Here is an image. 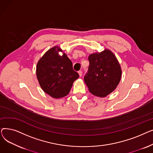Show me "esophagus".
I'll use <instances>...</instances> for the list:
<instances>
[{"label":"esophagus","instance_id":"obj_1","mask_svg":"<svg viewBox=\"0 0 153 153\" xmlns=\"http://www.w3.org/2000/svg\"><path fill=\"white\" fill-rule=\"evenodd\" d=\"M78 73H79V76L81 77V76H82V71H81V70H80V71H78Z\"/></svg>","mask_w":153,"mask_h":153}]
</instances>
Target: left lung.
Wrapping results in <instances>:
<instances>
[{
  "label": "left lung",
  "mask_w": 153,
  "mask_h": 153,
  "mask_svg": "<svg viewBox=\"0 0 153 153\" xmlns=\"http://www.w3.org/2000/svg\"><path fill=\"white\" fill-rule=\"evenodd\" d=\"M89 66L84 79L89 91L98 97H105L119 84L122 70L115 56L108 50L89 55Z\"/></svg>",
  "instance_id": "obj_1"
}]
</instances>
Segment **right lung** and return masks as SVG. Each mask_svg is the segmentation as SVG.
Returning a JSON list of instances; mask_svg holds the SVG:
<instances>
[{
	"label": "right lung",
	"mask_w": 153,
	"mask_h": 153,
	"mask_svg": "<svg viewBox=\"0 0 153 153\" xmlns=\"http://www.w3.org/2000/svg\"><path fill=\"white\" fill-rule=\"evenodd\" d=\"M61 51L57 46L51 48L39 60L36 66V76L42 89L55 99L67 95L79 77L67 55H59Z\"/></svg>",
	"instance_id": "add662e5"
}]
</instances>
